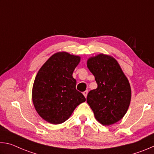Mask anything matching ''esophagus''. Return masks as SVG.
<instances>
[{
	"label": "esophagus",
	"instance_id": "obj_1",
	"mask_svg": "<svg viewBox=\"0 0 154 154\" xmlns=\"http://www.w3.org/2000/svg\"><path fill=\"white\" fill-rule=\"evenodd\" d=\"M88 93V90H85V92H83V95H84V96H85V98H86V97H87Z\"/></svg>",
	"mask_w": 154,
	"mask_h": 154
}]
</instances>
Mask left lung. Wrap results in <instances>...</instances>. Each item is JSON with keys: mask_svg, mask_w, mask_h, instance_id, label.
Listing matches in <instances>:
<instances>
[{"mask_svg": "<svg viewBox=\"0 0 154 154\" xmlns=\"http://www.w3.org/2000/svg\"><path fill=\"white\" fill-rule=\"evenodd\" d=\"M87 66L94 75L98 87L90 91L87 103L96 120L110 126L124 118L131 100L129 81L118 61L104 54L88 59Z\"/></svg>", "mask_w": 154, "mask_h": 154, "instance_id": "left-lung-1", "label": "left lung"}]
</instances>
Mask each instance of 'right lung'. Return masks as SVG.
<instances>
[{"label":"right lung","instance_id":"1","mask_svg":"<svg viewBox=\"0 0 154 154\" xmlns=\"http://www.w3.org/2000/svg\"><path fill=\"white\" fill-rule=\"evenodd\" d=\"M80 60V56L66 51L57 52L44 63L36 75L32 103L41 118L49 123H63L78 105L85 101L82 93L76 90L77 82L72 77Z\"/></svg>","mask_w":154,"mask_h":154}]
</instances>
